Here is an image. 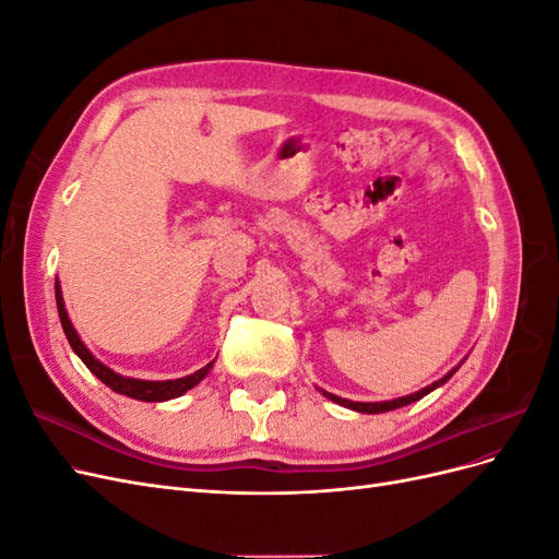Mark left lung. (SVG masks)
<instances>
[{
  "mask_svg": "<svg viewBox=\"0 0 559 559\" xmlns=\"http://www.w3.org/2000/svg\"><path fill=\"white\" fill-rule=\"evenodd\" d=\"M454 370H456V368H454ZM454 370H452V373H454ZM452 373H450V376H445V378H441V380H438V382H433L431 386H425V389H421V392H417V394L403 396V399H396V401H384V403H357V401H347V399H341V396L329 394V392H324V396H326V399H331V401H335V403L345 405V408L357 411V413H386V411H396V408H403V405L415 403V401H419L421 396H427L429 392H433L436 386H441L443 382H448V380L452 378Z\"/></svg>",
  "mask_w": 559,
  "mask_h": 559,
  "instance_id": "1",
  "label": "left lung"
}]
</instances>
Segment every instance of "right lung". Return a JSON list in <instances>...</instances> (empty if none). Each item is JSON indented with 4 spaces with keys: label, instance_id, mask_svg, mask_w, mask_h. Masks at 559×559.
<instances>
[{
    "label": "right lung",
    "instance_id": "1",
    "mask_svg": "<svg viewBox=\"0 0 559 559\" xmlns=\"http://www.w3.org/2000/svg\"><path fill=\"white\" fill-rule=\"evenodd\" d=\"M56 302H58V314H60V324H62V331L67 335V341H70L72 349L79 354V359L88 366L91 373L95 378L103 380L109 389H114L116 394H123V396H130V399H138V401H167V399H177L181 396L183 392H189L191 386H195L202 378H205L210 373V368L214 361H210L205 368L195 370V373L186 376V378H179V380H163V382H148V380H134V378H123L114 373L111 368H107L105 364H99L93 354L86 349V345L81 343V337L76 335L74 326L70 317H67V310H64V302H62V294H60V284L56 282Z\"/></svg>",
    "mask_w": 559,
    "mask_h": 559
}]
</instances>
